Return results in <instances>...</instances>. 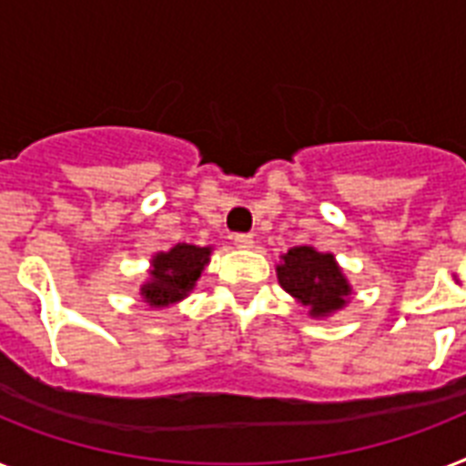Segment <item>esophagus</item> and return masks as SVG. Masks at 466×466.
Instances as JSON below:
<instances>
[{"instance_id":"1","label":"esophagus","mask_w":466,"mask_h":466,"mask_svg":"<svg viewBox=\"0 0 466 466\" xmlns=\"http://www.w3.org/2000/svg\"><path fill=\"white\" fill-rule=\"evenodd\" d=\"M234 246L237 248H251L253 234H234Z\"/></svg>"}]
</instances>
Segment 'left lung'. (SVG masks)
<instances>
[{"mask_svg":"<svg viewBox=\"0 0 466 466\" xmlns=\"http://www.w3.org/2000/svg\"><path fill=\"white\" fill-rule=\"evenodd\" d=\"M279 258V285L299 304L309 306L313 319L330 316L347 306L351 287L332 253H320L313 246H294Z\"/></svg>","mask_w":466,"mask_h":466,"instance_id":"left-lung-1","label":"left lung"}]
</instances>
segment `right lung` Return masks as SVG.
<instances>
[{"mask_svg":"<svg viewBox=\"0 0 466 466\" xmlns=\"http://www.w3.org/2000/svg\"><path fill=\"white\" fill-rule=\"evenodd\" d=\"M210 251H213L210 246L177 244L169 251L155 253L150 260V278L141 287L143 301L162 309L188 297L198 282L200 272L206 270Z\"/></svg>","mask_w":466,"mask_h":466,"instance_id":"1","label":"right lung"}]
</instances>
